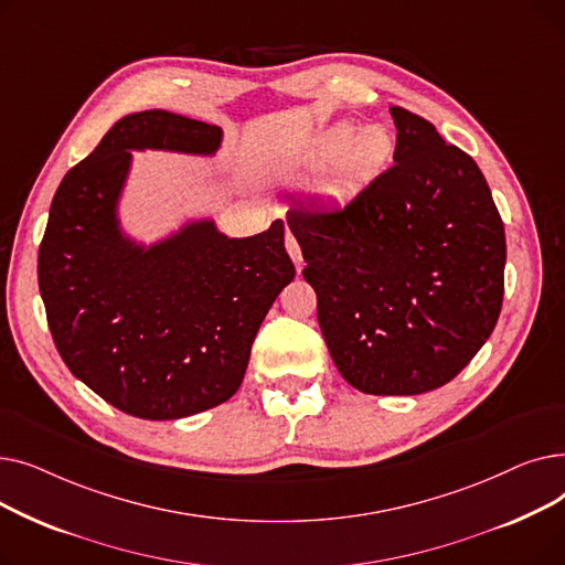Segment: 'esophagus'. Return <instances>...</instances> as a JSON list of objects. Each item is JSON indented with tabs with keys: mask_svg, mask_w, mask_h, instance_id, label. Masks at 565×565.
Returning <instances> with one entry per match:
<instances>
[{
	"mask_svg": "<svg viewBox=\"0 0 565 565\" xmlns=\"http://www.w3.org/2000/svg\"><path fill=\"white\" fill-rule=\"evenodd\" d=\"M286 249H288V254H290V258H292L295 267H298V273H302L305 258H302V249H300L298 241H295V235H292V233H286Z\"/></svg>",
	"mask_w": 565,
	"mask_h": 565,
	"instance_id": "esophagus-1",
	"label": "esophagus"
}]
</instances>
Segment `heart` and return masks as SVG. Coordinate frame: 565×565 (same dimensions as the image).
Instances as JSON below:
<instances>
[{"label":"heart","instance_id":"obj_1","mask_svg":"<svg viewBox=\"0 0 565 565\" xmlns=\"http://www.w3.org/2000/svg\"><path fill=\"white\" fill-rule=\"evenodd\" d=\"M396 151L394 132L373 124L362 130L352 124H339L324 132L311 153L313 164H332L324 190L334 196H348L366 188L390 167Z\"/></svg>","mask_w":565,"mask_h":565}]
</instances>
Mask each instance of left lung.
I'll list each match as a JSON object with an SVG mask.
<instances>
[{"mask_svg": "<svg viewBox=\"0 0 565 565\" xmlns=\"http://www.w3.org/2000/svg\"><path fill=\"white\" fill-rule=\"evenodd\" d=\"M394 164L337 207L295 205L305 279L339 373L373 396L454 380L492 334L507 235L486 178L403 107Z\"/></svg>", "mask_w": 565, "mask_h": 565, "instance_id": "1", "label": "left lung"}]
</instances>
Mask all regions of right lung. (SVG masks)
<instances>
[{
  "label": "right lung",
  "instance_id": "1",
  "mask_svg": "<svg viewBox=\"0 0 565 565\" xmlns=\"http://www.w3.org/2000/svg\"><path fill=\"white\" fill-rule=\"evenodd\" d=\"M220 141L217 126L181 114H128L50 205L39 288L54 345L88 390L139 419H181L228 401L265 313L295 277L281 220L241 241L196 222L148 249L118 231L132 148L207 156Z\"/></svg>",
  "mask_w": 565,
  "mask_h": 565
}]
</instances>
